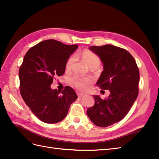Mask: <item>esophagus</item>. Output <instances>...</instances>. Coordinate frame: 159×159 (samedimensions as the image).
Returning <instances> with one entry per match:
<instances>
[{"label":"esophagus","mask_w":159,"mask_h":159,"mask_svg":"<svg viewBox=\"0 0 159 159\" xmlns=\"http://www.w3.org/2000/svg\"><path fill=\"white\" fill-rule=\"evenodd\" d=\"M77 96H78V98H82L84 96V94L81 93H77Z\"/></svg>","instance_id":"34e87169"}]
</instances>
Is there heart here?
Segmentation results:
<instances>
[{"label":"heart","instance_id":"obj_1","mask_svg":"<svg viewBox=\"0 0 159 159\" xmlns=\"http://www.w3.org/2000/svg\"><path fill=\"white\" fill-rule=\"evenodd\" d=\"M81 57L84 61L86 64L91 68L96 69L101 64V59L96 54L90 50H84L81 53ZM75 61V57H70L66 63V69L70 70ZM70 84L75 88L80 90L81 91H85L89 89V86L93 83V79L90 77H80L78 76H73L69 80Z\"/></svg>","mask_w":159,"mask_h":159}]
</instances>
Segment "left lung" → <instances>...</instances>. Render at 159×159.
Listing matches in <instances>:
<instances>
[{
  "label": "left lung",
  "instance_id": "obj_1",
  "mask_svg": "<svg viewBox=\"0 0 159 159\" xmlns=\"http://www.w3.org/2000/svg\"><path fill=\"white\" fill-rule=\"evenodd\" d=\"M89 49L100 57L104 65L97 86L111 93L105 99L93 95L95 104L86 113L95 125L106 127L123 119L136 100L139 69L133 56L122 48L104 45Z\"/></svg>",
  "mask_w": 159,
  "mask_h": 159
}]
</instances>
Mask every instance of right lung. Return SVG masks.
<instances>
[{"instance_id": "right-lung-1", "label": "right lung", "mask_w": 159, "mask_h": 159, "mask_svg": "<svg viewBox=\"0 0 159 159\" xmlns=\"http://www.w3.org/2000/svg\"><path fill=\"white\" fill-rule=\"evenodd\" d=\"M77 47L55 39L45 40L30 48L24 57L19 73L20 93L41 121L49 124L61 121L77 99L70 86H65L61 92L50 88L55 77L64 74L66 63Z\"/></svg>"}]
</instances>
